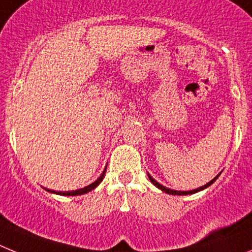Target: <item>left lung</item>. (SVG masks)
<instances>
[{
  "label": "left lung",
  "mask_w": 252,
  "mask_h": 252,
  "mask_svg": "<svg viewBox=\"0 0 252 252\" xmlns=\"http://www.w3.org/2000/svg\"><path fill=\"white\" fill-rule=\"evenodd\" d=\"M148 177H149V180H151V182L153 183V185L156 186V187H158V188H159V189H162L163 192H165V193H169V194H178V196H182V194H192V193H196V192H198V191H202V189L207 188L208 186L212 185V183H214L215 181H216L217 178H219V176H216L214 178V180L210 181V182H208V183H206V185L202 186V187L196 188V189H193V191H173V189H169V188L164 187V186H162V185H160V183H158L157 181L154 180L153 177L151 176V174H148Z\"/></svg>",
  "instance_id": "8db88e82"
}]
</instances>
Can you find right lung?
I'll return each mask as SVG.
<instances>
[{
	"mask_svg": "<svg viewBox=\"0 0 252 252\" xmlns=\"http://www.w3.org/2000/svg\"><path fill=\"white\" fill-rule=\"evenodd\" d=\"M105 171H106V168L104 169V172H103V173H101V176L99 177L98 180L95 181V182H93L92 185H89V186H87V187L81 188V189H76V191H71V192H54V191H53V192H54V193L63 194V196H79V194L88 193V192L92 191V189H94V188L96 187V186H98L99 183L101 182V181H103L104 176H105ZM47 191H49V189H47ZM50 192H51V191H50Z\"/></svg>",
	"mask_w": 252,
	"mask_h": 252,
	"instance_id": "right-lung-1",
	"label": "right lung"
}]
</instances>
